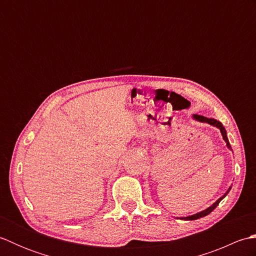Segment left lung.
Here are the masks:
<instances>
[{
	"label": "left lung",
	"mask_w": 256,
	"mask_h": 256,
	"mask_svg": "<svg viewBox=\"0 0 256 256\" xmlns=\"http://www.w3.org/2000/svg\"><path fill=\"white\" fill-rule=\"evenodd\" d=\"M194 118H196V120H197V121H199V122L208 123V124H210V125H214V126L218 128L220 130V131H221L222 138H224V140H226V146H228V148H229L230 150H232V148H231V145H230V143H229V140H228L226 131L224 126V124H222V123L219 122V121H216V120H214V118H206V116H198V114H196V116H194ZM230 189H231V187L229 188V190H228V192H226L224 196H222V197H220L218 200H216L214 204L210 206L209 208H206V210L199 212V214H194V216H186V218H180V219H182H182H184V220H197V219H199V218H202V216H208V214H210V212H212V211H214V210L216 208V206H218V204H220V201H221L222 199H224L228 194H229Z\"/></svg>",
	"instance_id": "left-lung-1"
}]
</instances>
